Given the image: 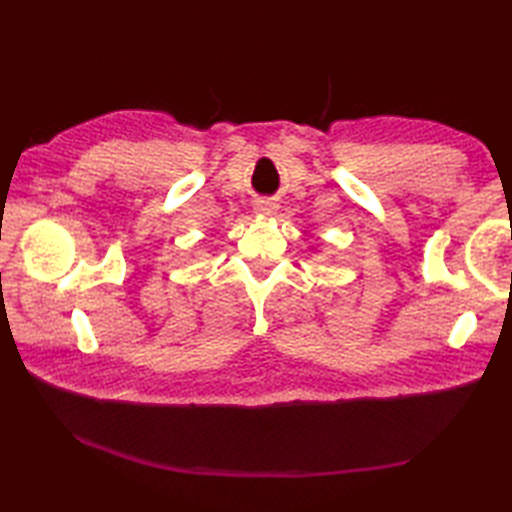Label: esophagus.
Returning a JSON list of instances; mask_svg holds the SVG:
<instances>
[{
	"label": "esophagus",
	"instance_id": "1",
	"mask_svg": "<svg viewBox=\"0 0 512 512\" xmlns=\"http://www.w3.org/2000/svg\"><path fill=\"white\" fill-rule=\"evenodd\" d=\"M275 211V204L270 200H259L257 202V213H264V215H270Z\"/></svg>",
	"mask_w": 512,
	"mask_h": 512
}]
</instances>
